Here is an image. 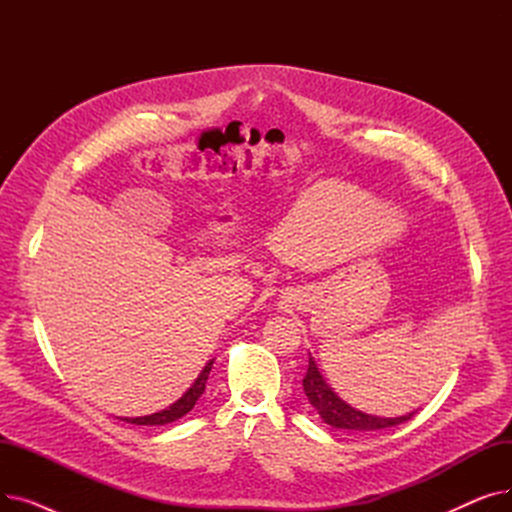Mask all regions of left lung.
<instances>
[{"label": "left lung", "mask_w": 512, "mask_h": 512, "mask_svg": "<svg viewBox=\"0 0 512 512\" xmlns=\"http://www.w3.org/2000/svg\"><path fill=\"white\" fill-rule=\"evenodd\" d=\"M421 367H425V365H421ZM303 390L311 402V407L319 413L321 419H324V423H328L336 429H346V432H375V429L394 427V425L409 421L417 413V411H411V413L400 415V417H378V415H369V413H363V411L351 407L326 382V378L321 375V371L311 355H309L307 375L303 378Z\"/></svg>", "instance_id": "1"}]
</instances>
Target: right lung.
I'll use <instances>...</instances> for the list:
<instances>
[{
    "mask_svg": "<svg viewBox=\"0 0 512 512\" xmlns=\"http://www.w3.org/2000/svg\"><path fill=\"white\" fill-rule=\"evenodd\" d=\"M211 365H213V359L203 367V371L199 373V378L193 382V386L188 388L176 402H172L170 407L161 409L157 413H151V415H145V417H118V419L128 421V423H137V425H166V423H172V421L184 417L188 411H193V407L197 405V400L205 392V384H207V378H209Z\"/></svg>",
    "mask_w": 512,
    "mask_h": 512,
    "instance_id": "right-lung-1",
    "label": "right lung"
}]
</instances>
